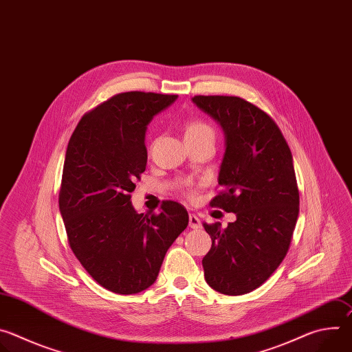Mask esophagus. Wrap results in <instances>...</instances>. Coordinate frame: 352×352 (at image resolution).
Here are the masks:
<instances>
[{
  "mask_svg": "<svg viewBox=\"0 0 352 352\" xmlns=\"http://www.w3.org/2000/svg\"><path fill=\"white\" fill-rule=\"evenodd\" d=\"M189 227L196 230V228H200L202 227V221H200V219L196 216V214H189Z\"/></svg>",
  "mask_w": 352,
  "mask_h": 352,
  "instance_id": "1",
  "label": "esophagus"
}]
</instances>
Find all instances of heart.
Listing matches in <instances>:
<instances>
[{"label":"heart","instance_id":"heart-1","mask_svg":"<svg viewBox=\"0 0 352 352\" xmlns=\"http://www.w3.org/2000/svg\"><path fill=\"white\" fill-rule=\"evenodd\" d=\"M199 136H214V132L212 126L204 121H189L185 126V138Z\"/></svg>","mask_w":352,"mask_h":352}]
</instances>
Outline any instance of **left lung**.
Listing matches in <instances>:
<instances>
[{
	"mask_svg": "<svg viewBox=\"0 0 352 352\" xmlns=\"http://www.w3.org/2000/svg\"><path fill=\"white\" fill-rule=\"evenodd\" d=\"M192 102L224 133L223 192L212 206L236 217L227 228L204 224L212 238L205 280L226 295L248 294L272 276L291 243L299 213L291 150L276 122L241 97L195 96Z\"/></svg>",
	"mask_w": 352,
	"mask_h": 352,
	"instance_id": "obj_1",
	"label": "left lung"
}]
</instances>
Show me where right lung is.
<instances>
[{
	"instance_id": "right-lung-1",
	"label": "right lung",
	"mask_w": 352,
	"mask_h": 352,
	"mask_svg": "<svg viewBox=\"0 0 352 352\" xmlns=\"http://www.w3.org/2000/svg\"><path fill=\"white\" fill-rule=\"evenodd\" d=\"M177 98L117 94L80 120L67 147L60 212L71 249L100 285L117 294L153 285L189 221L186 209L171 200L159 214H138L129 195L146 170L147 125Z\"/></svg>"
}]
</instances>
